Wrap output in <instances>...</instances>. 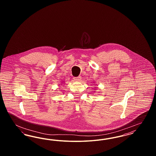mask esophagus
Returning <instances> with one entry per match:
<instances>
[{
	"label": "esophagus",
	"mask_w": 156,
	"mask_h": 156,
	"mask_svg": "<svg viewBox=\"0 0 156 156\" xmlns=\"http://www.w3.org/2000/svg\"><path fill=\"white\" fill-rule=\"evenodd\" d=\"M74 80L75 81H80L81 80V76H77V77H74Z\"/></svg>",
	"instance_id": "esophagus-1"
}]
</instances>
